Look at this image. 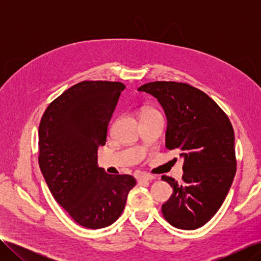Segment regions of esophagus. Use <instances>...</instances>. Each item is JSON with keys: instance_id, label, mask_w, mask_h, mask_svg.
<instances>
[{"instance_id": "obj_1", "label": "esophagus", "mask_w": 261, "mask_h": 261, "mask_svg": "<svg viewBox=\"0 0 261 261\" xmlns=\"http://www.w3.org/2000/svg\"><path fill=\"white\" fill-rule=\"evenodd\" d=\"M153 176L149 174H143L138 177V180H152Z\"/></svg>"}]
</instances>
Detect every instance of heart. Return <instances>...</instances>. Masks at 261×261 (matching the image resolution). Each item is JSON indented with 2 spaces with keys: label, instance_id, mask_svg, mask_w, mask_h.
<instances>
[{
  "label": "heart",
  "instance_id": "b5f03b06",
  "mask_svg": "<svg viewBox=\"0 0 261 261\" xmlns=\"http://www.w3.org/2000/svg\"><path fill=\"white\" fill-rule=\"evenodd\" d=\"M148 114H159V112L155 111V110H152V109H149V110H146L144 115H148Z\"/></svg>",
  "mask_w": 261,
  "mask_h": 261
}]
</instances>
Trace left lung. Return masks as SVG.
I'll return each mask as SVG.
<instances>
[{
  "label": "left lung",
  "instance_id": "left-lung-1",
  "mask_svg": "<svg viewBox=\"0 0 261 261\" xmlns=\"http://www.w3.org/2000/svg\"><path fill=\"white\" fill-rule=\"evenodd\" d=\"M138 90L160 102L168 120L165 147L179 150L184 158L181 183L161 177L173 187L169 200L162 204L163 217L177 228L196 230L216 215L233 183V126L208 94L188 84L154 82Z\"/></svg>",
  "mask_w": 261,
  "mask_h": 261
}]
</instances>
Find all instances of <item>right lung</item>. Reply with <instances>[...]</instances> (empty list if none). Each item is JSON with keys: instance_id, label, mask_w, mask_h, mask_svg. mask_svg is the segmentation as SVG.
Returning <instances> with one entry per match:
<instances>
[{"instance_id": "right-lung-1", "label": "right lung", "mask_w": 261, "mask_h": 261, "mask_svg": "<svg viewBox=\"0 0 261 261\" xmlns=\"http://www.w3.org/2000/svg\"><path fill=\"white\" fill-rule=\"evenodd\" d=\"M126 87L85 81L53 100L39 125V167L54 199L82 226L102 228L121 216L132 175L108 174L98 167L108 125Z\"/></svg>"}]
</instances>
